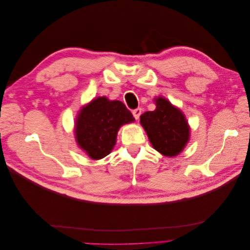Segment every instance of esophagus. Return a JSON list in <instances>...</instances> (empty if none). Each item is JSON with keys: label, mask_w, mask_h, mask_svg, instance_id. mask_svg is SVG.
Masks as SVG:
<instances>
[{"label": "esophagus", "mask_w": 250, "mask_h": 250, "mask_svg": "<svg viewBox=\"0 0 250 250\" xmlns=\"http://www.w3.org/2000/svg\"><path fill=\"white\" fill-rule=\"evenodd\" d=\"M141 113H142V108L141 107H138V108H135V109L132 110V115H133L135 120H139L140 119Z\"/></svg>", "instance_id": "esophagus-1"}]
</instances>
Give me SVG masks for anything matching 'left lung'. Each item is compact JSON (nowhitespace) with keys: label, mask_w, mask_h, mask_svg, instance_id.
<instances>
[{"label":"left lung","mask_w":250,"mask_h":250,"mask_svg":"<svg viewBox=\"0 0 250 250\" xmlns=\"http://www.w3.org/2000/svg\"><path fill=\"white\" fill-rule=\"evenodd\" d=\"M156 109L141 116V124L150 143L166 156H176L190 139V128L185 115L163 97L155 99Z\"/></svg>","instance_id":"left-lung-1"}]
</instances>
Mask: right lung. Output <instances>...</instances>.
I'll list each match as a JSON object with an SVG mask.
<instances>
[{"instance_id":"1","label":"right lung","mask_w":250,"mask_h":250,"mask_svg":"<svg viewBox=\"0 0 250 250\" xmlns=\"http://www.w3.org/2000/svg\"><path fill=\"white\" fill-rule=\"evenodd\" d=\"M134 121L132 113L121 101L99 97L78 113L75 137L78 145L93 160L108 155L116 145L119 128Z\"/></svg>"}]
</instances>
